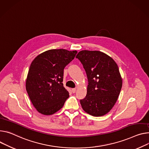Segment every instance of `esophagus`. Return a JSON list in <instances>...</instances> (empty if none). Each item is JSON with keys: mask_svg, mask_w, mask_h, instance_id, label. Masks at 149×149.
I'll return each instance as SVG.
<instances>
[{"mask_svg": "<svg viewBox=\"0 0 149 149\" xmlns=\"http://www.w3.org/2000/svg\"><path fill=\"white\" fill-rule=\"evenodd\" d=\"M72 91L73 93H75V91H76V88H72Z\"/></svg>", "mask_w": 149, "mask_h": 149, "instance_id": "esophagus-1", "label": "esophagus"}]
</instances>
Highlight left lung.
I'll list each match as a JSON object with an SVG mask.
<instances>
[{
  "instance_id": "left-lung-1",
  "label": "left lung",
  "mask_w": 149,
  "mask_h": 149,
  "mask_svg": "<svg viewBox=\"0 0 149 149\" xmlns=\"http://www.w3.org/2000/svg\"><path fill=\"white\" fill-rule=\"evenodd\" d=\"M83 65L87 79V91L80 100L83 110L94 116L109 112L115 105L123 85L114 60L100 51H80L76 56Z\"/></svg>"
}]
</instances>
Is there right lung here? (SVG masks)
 Segmentation results:
<instances>
[{"label": "right lung", "mask_w": 149, "mask_h": 149, "mask_svg": "<svg viewBox=\"0 0 149 149\" xmlns=\"http://www.w3.org/2000/svg\"><path fill=\"white\" fill-rule=\"evenodd\" d=\"M77 52L52 49L38 55L31 62L26 79V90L37 111L50 115L63 107L69 97L63 87V70Z\"/></svg>", "instance_id": "1"}]
</instances>
